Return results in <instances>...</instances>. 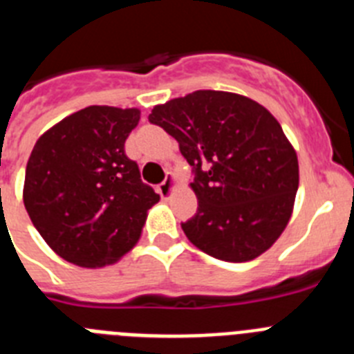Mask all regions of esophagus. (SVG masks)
<instances>
[{
	"mask_svg": "<svg viewBox=\"0 0 354 354\" xmlns=\"http://www.w3.org/2000/svg\"><path fill=\"white\" fill-rule=\"evenodd\" d=\"M174 187H175V175L168 174L167 179L162 180V183L159 184V187H158V192H159V195H161V198L162 200L170 198L171 193H174Z\"/></svg>",
	"mask_w": 354,
	"mask_h": 354,
	"instance_id": "esophagus-1",
	"label": "esophagus"
}]
</instances>
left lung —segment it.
I'll list each match as a JSON object with an SVG mask.
<instances>
[{
  "label": "left lung",
  "instance_id": "left-lung-1",
  "mask_svg": "<svg viewBox=\"0 0 354 354\" xmlns=\"http://www.w3.org/2000/svg\"><path fill=\"white\" fill-rule=\"evenodd\" d=\"M149 120L179 142L195 168L198 211L183 223L214 259L246 262L270 250L292 216L298 156L277 118L257 101L196 90L154 106Z\"/></svg>",
  "mask_w": 354,
  "mask_h": 354
}]
</instances>
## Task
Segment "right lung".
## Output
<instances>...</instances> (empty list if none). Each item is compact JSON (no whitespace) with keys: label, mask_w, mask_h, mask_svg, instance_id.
Listing matches in <instances>:
<instances>
[{"label":"right lung","mask_w":354,"mask_h":354,"mask_svg":"<svg viewBox=\"0 0 354 354\" xmlns=\"http://www.w3.org/2000/svg\"><path fill=\"white\" fill-rule=\"evenodd\" d=\"M138 108L88 106L49 127L26 165L23 200L49 248L97 270L120 261L142 237L159 195L126 156Z\"/></svg>","instance_id":"obj_1"}]
</instances>
